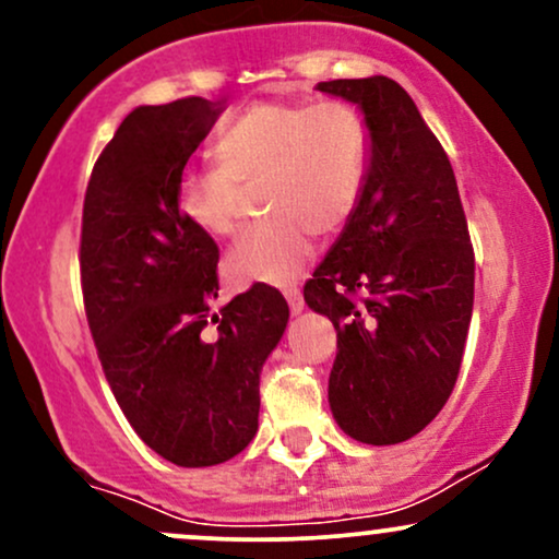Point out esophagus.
Wrapping results in <instances>:
<instances>
[{
	"label": "esophagus",
	"mask_w": 559,
	"mask_h": 559,
	"mask_svg": "<svg viewBox=\"0 0 559 559\" xmlns=\"http://www.w3.org/2000/svg\"><path fill=\"white\" fill-rule=\"evenodd\" d=\"M286 301H288V310H292V316H299V312L305 310V299H301V294L297 292V288L286 292Z\"/></svg>",
	"instance_id": "34e87169"
}]
</instances>
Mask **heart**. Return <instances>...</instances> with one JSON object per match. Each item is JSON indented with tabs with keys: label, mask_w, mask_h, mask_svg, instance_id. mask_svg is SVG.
<instances>
[{
	"label": "heart",
	"mask_w": 559,
	"mask_h": 559,
	"mask_svg": "<svg viewBox=\"0 0 559 559\" xmlns=\"http://www.w3.org/2000/svg\"><path fill=\"white\" fill-rule=\"evenodd\" d=\"M213 168L178 181V213L210 239L239 228L243 189H258L267 223L249 228L226 258L234 286H288L316 252V230L338 234L362 202L370 133L352 105L260 102L217 133Z\"/></svg>",
	"instance_id": "heart-1"
}]
</instances>
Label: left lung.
<instances>
[{"label":"left lung","instance_id":"8db88e82","mask_svg":"<svg viewBox=\"0 0 559 559\" xmlns=\"http://www.w3.org/2000/svg\"><path fill=\"white\" fill-rule=\"evenodd\" d=\"M316 88L357 105L370 133L360 207L305 286L307 307L338 336L329 404L352 439L400 444L441 413L463 362L476 281L463 202L400 83L370 75Z\"/></svg>","mask_w":559,"mask_h":559}]
</instances>
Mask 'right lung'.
I'll use <instances>...</instances> for the list:
<instances>
[{
  "mask_svg": "<svg viewBox=\"0 0 559 559\" xmlns=\"http://www.w3.org/2000/svg\"><path fill=\"white\" fill-rule=\"evenodd\" d=\"M221 112L202 96L128 112L83 199V301L107 383L139 439L181 467L221 465L254 439L262 365L288 323L262 284L210 316L217 243L183 221L176 191Z\"/></svg>",
  "mask_w": 559,
  "mask_h": 559,
  "instance_id": "obj_1",
  "label": "right lung"
}]
</instances>
